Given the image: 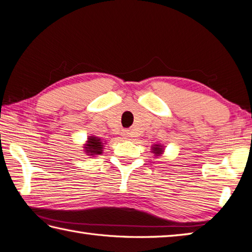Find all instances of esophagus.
Here are the masks:
<instances>
[{
  "mask_svg": "<svg viewBox=\"0 0 252 252\" xmlns=\"http://www.w3.org/2000/svg\"><path fill=\"white\" fill-rule=\"evenodd\" d=\"M122 135L125 136V139H131V137H132V133H131V131H129V130H126V131L122 132Z\"/></svg>",
  "mask_w": 252,
  "mask_h": 252,
  "instance_id": "34e87169",
  "label": "esophagus"
}]
</instances>
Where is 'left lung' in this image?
Listing matches in <instances>:
<instances>
[{
    "mask_svg": "<svg viewBox=\"0 0 252 252\" xmlns=\"http://www.w3.org/2000/svg\"><path fill=\"white\" fill-rule=\"evenodd\" d=\"M165 152V147L164 145L161 144H154L152 146V153L154 154V156L158 157V156H161L162 154H164Z\"/></svg>",
    "mask_w": 252,
    "mask_h": 252,
    "instance_id": "left-lung-1",
    "label": "left lung"
}]
</instances>
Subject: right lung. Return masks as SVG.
Returning a JSON list of instances; mask_svg holds the SVG:
<instances>
[{"mask_svg":"<svg viewBox=\"0 0 252 252\" xmlns=\"http://www.w3.org/2000/svg\"><path fill=\"white\" fill-rule=\"evenodd\" d=\"M84 152L88 156H96V155H101L102 150H103V143L101 139L97 137L95 135H91L87 137V141L84 144Z\"/></svg>","mask_w":252,"mask_h":252,"instance_id":"add662e5","label":"right lung"}]
</instances>
